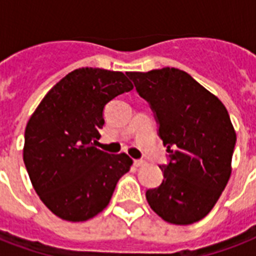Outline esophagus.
Listing matches in <instances>:
<instances>
[{
  "label": "esophagus",
  "instance_id": "esophagus-1",
  "mask_svg": "<svg viewBox=\"0 0 256 256\" xmlns=\"http://www.w3.org/2000/svg\"><path fill=\"white\" fill-rule=\"evenodd\" d=\"M134 164H136V168H142V166H144V164H146V160H134Z\"/></svg>",
  "mask_w": 256,
  "mask_h": 256
}]
</instances>
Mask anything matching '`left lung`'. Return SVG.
<instances>
[{
  "mask_svg": "<svg viewBox=\"0 0 256 256\" xmlns=\"http://www.w3.org/2000/svg\"><path fill=\"white\" fill-rule=\"evenodd\" d=\"M126 74L152 104L170 158L160 168V186L146 191L148 204L172 224L198 222L212 210L230 179L236 132L227 108L183 70Z\"/></svg>",
  "mask_w": 256,
  "mask_h": 256,
  "instance_id": "1",
  "label": "left lung"
}]
</instances>
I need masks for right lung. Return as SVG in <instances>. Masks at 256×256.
<instances>
[{
  "mask_svg": "<svg viewBox=\"0 0 256 256\" xmlns=\"http://www.w3.org/2000/svg\"><path fill=\"white\" fill-rule=\"evenodd\" d=\"M132 88L122 72L81 68L50 88L30 116L24 164L40 199L58 218H94L130 170L128 154H108L92 142L100 140L106 104Z\"/></svg>",
  "mask_w": 256,
  "mask_h": 256,
  "instance_id": "add662e5",
  "label": "right lung"
}]
</instances>
